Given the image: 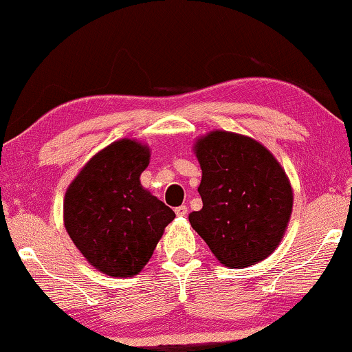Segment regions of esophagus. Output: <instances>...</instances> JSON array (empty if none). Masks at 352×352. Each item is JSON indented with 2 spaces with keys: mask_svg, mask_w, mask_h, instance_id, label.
Segmentation results:
<instances>
[{
  "mask_svg": "<svg viewBox=\"0 0 352 352\" xmlns=\"http://www.w3.org/2000/svg\"><path fill=\"white\" fill-rule=\"evenodd\" d=\"M175 214L177 217H187L188 214V208L185 205H182V206H177L175 208Z\"/></svg>",
  "mask_w": 352,
  "mask_h": 352,
  "instance_id": "1",
  "label": "esophagus"
}]
</instances>
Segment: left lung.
Wrapping results in <instances>:
<instances>
[{
	"label": "left lung",
	"mask_w": 352,
	"mask_h": 352,
	"mask_svg": "<svg viewBox=\"0 0 352 352\" xmlns=\"http://www.w3.org/2000/svg\"><path fill=\"white\" fill-rule=\"evenodd\" d=\"M203 208L190 224L226 267L257 264L275 251L290 221L289 177L261 142L211 131L195 144Z\"/></svg>",
	"instance_id": "left-lung-1"
}]
</instances>
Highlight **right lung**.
<instances>
[{
  "instance_id": "right-lung-1",
  "label": "right lung",
  "mask_w": 352,
  "mask_h": 352,
  "mask_svg": "<svg viewBox=\"0 0 352 352\" xmlns=\"http://www.w3.org/2000/svg\"><path fill=\"white\" fill-rule=\"evenodd\" d=\"M151 151L120 139L88 160L69 185L63 224L95 269L111 277H134L154 254L175 213L141 185Z\"/></svg>"
}]
</instances>
